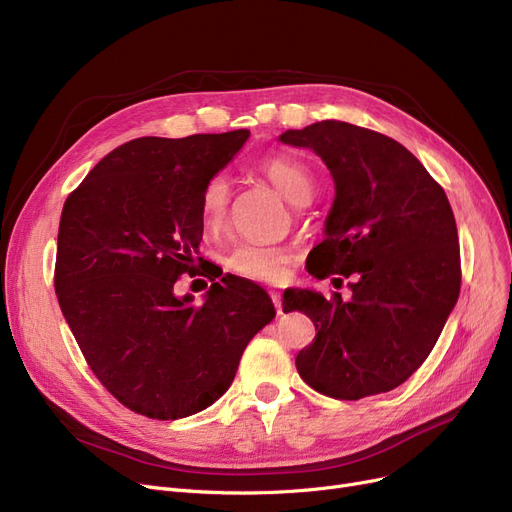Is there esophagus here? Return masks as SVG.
Listing matches in <instances>:
<instances>
[{"label": "esophagus", "mask_w": 512, "mask_h": 512, "mask_svg": "<svg viewBox=\"0 0 512 512\" xmlns=\"http://www.w3.org/2000/svg\"><path fill=\"white\" fill-rule=\"evenodd\" d=\"M270 297H272V303H274V307H276V314L280 316V314H282V297H280V293H278V291H272Z\"/></svg>", "instance_id": "1"}]
</instances>
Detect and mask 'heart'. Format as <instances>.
I'll return each instance as SVG.
<instances>
[{
	"instance_id": "obj_1",
	"label": "heart",
	"mask_w": 512,
	"mask_h": 512,
	"mask_svg": "<svg viewBox=\"0 0 512 512\" xmlns=\"http://www.w3.org/2000/svg\"><path fill=\"white\" fill-rule=\"evenodd\" d=\"M261 171L272 182V186L286 198L288 203L299 205L305 198H311L314 192V177L309 169L297 159L270 157L261 161ZM230 180L224 173L213 175L203 186L201 201H198V213H201L203 228L207 232H219L226 226L230 213ZM288 263H291V251L276 244H255L242 242L232 249L226 259L228 270L236 276L257 280V282H280L286 276Z\"/></svg>"
}]
</instances>
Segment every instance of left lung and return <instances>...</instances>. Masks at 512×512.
<instances>
[{
    "label": "left lung",
    "mask_w": 512,
    "mask_h": 512,
    "mask_svg": "<svg viewBox=\"0 0 512 512\" xmlns=\"http://www.w3.org/2000/svg\"><path fill=\"white\" fill-rule=\"evenodd\" d=\"M280 142L314 150L335 180L326 238L309 253L307 272L353 276L349 301L307 288L284 293V314L303 311L318 332L297 355L299 376L335 399L391 391L427 360L458 301L448 196L408 148L379 131L320 121L284 131Z\"/></svg>",
    "instance_id": "obj_1"
}]
</instances>
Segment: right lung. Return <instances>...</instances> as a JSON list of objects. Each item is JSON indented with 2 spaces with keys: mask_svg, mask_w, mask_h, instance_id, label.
Wrapping results in <instances>:
<instances>
[{
  "mask_svg": "<svg viewBox=\"0 0 512 512\" xmlns=\"http://www.w3.org/2000/svg\"><path fill=\"white\" fill-rule=\"evenodd\" d=\"M249 136L125 142L62 207L54 270L62 316L96 379L131 412L177 420L205 410L276 316L261 286L232 274L213 282L203 303L173 291L203 261V186Z\"/></svg>",
  "mask_w": 512,
  "mask_h": 512,
  "instance_id": "right-lung-1",
  "label": "right lung"
}]
</instances>
